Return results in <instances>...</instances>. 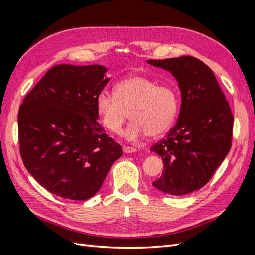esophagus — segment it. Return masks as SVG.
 <instances>
[{
	"mask_svg": "<svg viewBox=\"0 0 255 255\" xmlns=\"http://www.w3.org/2000/svg\"><path fill=\"white\" fill-rule=\"evenodd\" d=\"M122 150H123V152H125L126 154L134 153V152L137 151L135 148H132V146H128V145H123V146H122Z\"/></svg>",
	"mask_w": 255,
	"mask_h": 255,
	"instance_id": "obj_1",
	"label": "esophagus"
}]
</instances>
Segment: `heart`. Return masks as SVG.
<instances>
[{
    "label": "heart",
    "instance_id": "b5f03b06",
    "mask_svg": "<svg viewBox=\"0 0 255 255\" xmlns=\"http://www.w3.org/2000/svg\"><path fill=\"white\" fill-rule=\"evenodd\" d=\"M96 110L102 126L118 133L128 117L132 122L122 132L127 140H139L146 134L157 137L171 127L177 112V96L169 85L144 75H133L120 81L114 94L102 90L97 96Z\"/></svg>",
    "mask_w": 255,
    "mask_h": 255
}]
</instances>
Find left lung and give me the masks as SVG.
I'll return each instance as SVG.
<instances>
[{
    "label": "left lung",
    "instance_id": "1",
    "mask_svg": "<svg viewBox=\"0 0 255 255\" xmlns=\"http://www.w3.org/2000/svg\"><path fill=\"white\" fill-rule=\"evenodd\" d=\"M179 83L182 103L176 125L151 151L163 158L164 170L154 187L183 196L212 179L232 145L233 114L211 68L192 56L150 59Z\"/></svg>",
    "mask_w": 255,
    "mask_h": 255
}]
</instances>
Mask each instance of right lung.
<instances>
[{
    "instance_id": "obj_1",
    "label": "right lung",
    "mask_w": 255,
    "mask_h": 255,
    "mask_svg": "<svg viewBox=\"0 0 255 255\" xmlns=\"http://www.w3.org/2000/svg\"><path fill=\"white\" fill-rule=\"evenodd\" d=\"M100 65H57L36 84L18 114L20 154L27 171L58 197L83 201L101 188L122 155L97 121V96L110 79Z\"/></svg>"
}]
</instances>
